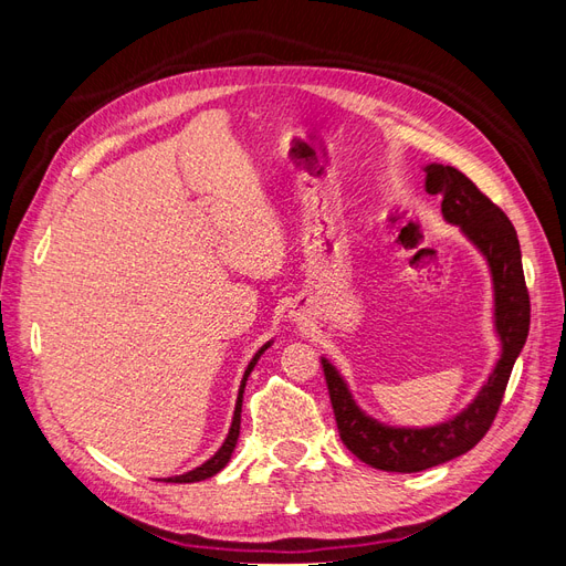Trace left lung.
Listing matches in <instances>:
<instances>
[{
  "label": "left lung",
  "mask_w": 566,
  "mask_h": 566,
  "mask_svg": "<svg viewBox=\"0 0 566 566\" xmlns=\"http://www.w3.org/2000/svg\"><path fill=\"white\" fill-rule=\"evenodd\" d=\"M424 172L427 193L441 196L443 219L458 224L486 256L493 279L495 333L503 352L474 401L455 418L434 427H389L366 416L337 368L328 358H321L342 443L366 465L385 472H420L476 447L499 413L531 321L522 250L507 214L455 167L434 163L427 165Z\"/></svg>",
  "instance_id": "1"
}]
</instances>
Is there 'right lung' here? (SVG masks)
Masks as SVG:
<instances>
[{"label": "right lung", "mask_w": 566, "mask_h": 566, "mask_svg": "<svg viewBox=\"0 0 566 566\" xmlns=\"http://www.w3.org/2000/svg\"><path fill=\"white\" fill-rule=\"evenodd\" d=\"M269 345L271 342H266V345L256 352L254 356H252V361L248 364V368H245V375H243V382H241V389H238V401H235V410H233V422H231V430H229V434H227V439H224V443H221V449L208 460V462H202L200 468H196V470H191V472H186V474H179V476H167L165 482H172V484H191V482H202V479H208V476H214L219 470H224L227 468V462L231 460V453H233V449H235V441H238V434H241V406H243V391H245V382H248V375L252 373V368H254V364L260 361V356L269 349Z\"/></svg>", "instance_id": "obj_1"}]
</instances>
